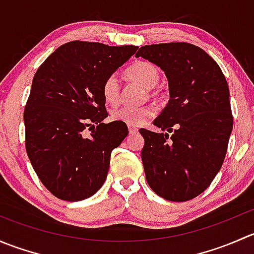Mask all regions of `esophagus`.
<instances>
[{
    "mask_svg": "<svg viewBox=\"0 0 254 254\" xmlns=\"http://www.w3.org/2000/svg\"><path fill=\"white\" fill-rule=\"evenodd\" d=\"M127 129H129L130 134H135V132H137V130H139L135 125H127Z\"/></svg>",
    "mask_w": 254,
    "mask_h": 254,
    "instance_id": "esophagus-1",
    "label": "esophagus"
}]
</instances>
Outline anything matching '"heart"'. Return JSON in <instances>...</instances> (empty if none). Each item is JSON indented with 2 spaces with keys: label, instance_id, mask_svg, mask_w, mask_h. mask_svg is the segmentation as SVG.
<instances>
[{
  "label": "heart",
  "instance_id": "1",
  "mask_svg": "<svg viewBox=\"0 0 254 254\" xmlns=\"http://www.w3.org/2000/svg\"><path fill=\"white\" fill-rule=\"evenodd\" d=\"M125 76L139 83L143 88L150 89L151 96L155 98L161 97L160 91L155 89V87L160 83L161 73L153 64L147 63V61H137L127 68ZM102 96L109 106L118 104L120 98V87L115 76H109L104 79L102 84ZM153 114H155V108L152 106H123L112 112V119L123 122L127 125H139L150 119Z\"/></svg>",
  "mask_w": 254,
  "mask_h": 254
}]
</instances>
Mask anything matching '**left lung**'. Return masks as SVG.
<instances>
[{
  "mask_svg": "<svg viewBox=\"0 0 254 254\" xmlns=\"http://www.w3.org/2000/svg\"><path fill=\"white\" fill-rule=\"evenodd\" d=\"M135 56L162 68L170 86V101L153 122L167 132L140 129L146 181L166 200H190L226 156L234 125L226 78L209 54L189 43L145 45Z\"/></svg>",
  "mask_w": 254,
  "mask_h": 254,
  "instance_id": "obj_1",
  "label": "left lung"
}]
</instances>
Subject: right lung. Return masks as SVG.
I'll return each mask as SVG.
<instances>
[{
    "label": "right lung",
    "mask_w": 254,
    "mask_h": 254,
    "mask_svg": "<svg viewBox=\"0 0 254 254\" xmlns=\"http://www.w3.org/2000/svg\"><path fill=\"white\" fill-rule=\"evenodd\" d=\"M137 49L75 40L56 49L35 72L24 108L25 150L56 198L83 200L106 182L112 151L129 131L123 122L103 123L108 113L102 84ZM92 124L97 127L87 135Z\"/></svg>",
    "instance_id": "right-lung-1"
}]
</instances>
